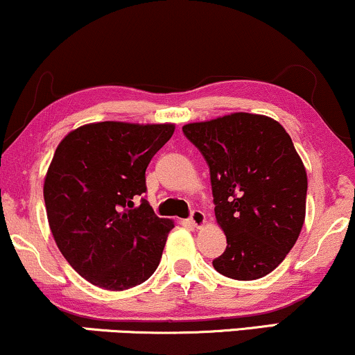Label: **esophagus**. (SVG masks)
Wrapping results in <instances>:
<instances>
[{
	"label": "esophagus",
	"instance_id": "1",
	"mask_svg": "<svg viewBox=\"0 0 355 355\" xmlns=\"http://www.w3.org/2000/svg\"><path fill=\"white\" fill-rule=\"evenodd\" d=\"M187 223L194 227H202L204 224H206V214H204L202 211L194 209L193 212H191V218L187 219Z\"/></svg>",
	"mask_w": 355,
	"mask_h": 355
}]
</instances>
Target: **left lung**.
<instances>
[{
  "label": "left lung",
  "instance_id": "1",
  "mask_svg": "<svg viewBox=\"0 0 355 355\" xmlns=\"http://www.w3.org/2000/svg\"><path fill=\"white\" fill-rule=\"evenodd\" d=\"M209 166L216 220L227 248L212 266L236 281L268 276L294 248L306 219L307 174L286 129L234 112L182 126Z\"/></svg>",
  "mask_w": 355,
  "mask_h": 355
}]
</instances>
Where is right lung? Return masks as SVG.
I'll return each mask as SVG.
<instances>
[{"label":"right lung","instance_id":"1","mask_svg":"<svg viewBox=\"0 0 355 355\" xmlns=\"http://www.w3.org/2000/svg\"><path fill=\"white\" fill-rule=\"evenodd\" d=\"M174 124L91 123L56 148L44 178L53 237L81 277L107 291L148 281L159 266L174 223L146 199V168L171 139Z\"/></svg>","mask_w":355,"mask_h":355}]
</instances>
